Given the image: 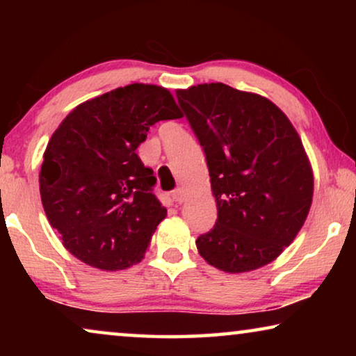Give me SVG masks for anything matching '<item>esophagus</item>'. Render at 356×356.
<instances>
[{"label": "esophagus", "mask_w": 356, "mask_h": 356, "mask_svg": "<svg viewBox=\"0 0 356 356\" xmlns=\"http://www.w3.org/2000/svg\"><path fill=\"white\" fill-rule=\"evenodd\" d=\"M172 197H173V201L177 202V204L184 202V191H183V188L175 189V191L172 193Z\"/></svg>", "instance_id": "1"}]
</instances>
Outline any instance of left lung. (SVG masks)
Wrapping results in <instances>:
<instances>
[{"label": "left lung", "mask_w": 356, "mask_h": 356, "mask_svg": "<svg viewBox=\"0 0 356 356\" xmlns=\"http://www.w3.org/2000/svg\"><path fill=\"white\" fill-rule=\"evenodd\" d=\"M206 154L217 220L197 236L204 259L238 274L269 264L295 240L313 201L298 133L264 97L216 82L178 90Z\"/></svg>", "instance_id": "8db88e82"}]
</instances>
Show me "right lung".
Returning <instances> with one entry per match:
<instances>
[{
	"instance_id": "1",
	"label": "right lung",
	"mask_w": 356,
	"mask_h": 356,
	"mask_svg": "<svg viewBox=\"0 0 356 356\" xmlns=\"http://www.w3.org/2000/svg\"><path fill=\"white\" fill-rule=\"evenodd\" d=\"M181 118L163 87L131 84L76 106L43 155L40 196L63 245L86 264L121 270L143 259L167 216L136 149L157 121Z\"/></svg>"
}]
</instances>
